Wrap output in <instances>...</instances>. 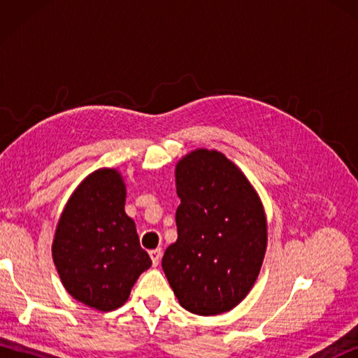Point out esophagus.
<instances>
[{
  "label": "esophagus",
  "mask_w": 358,
  "mask_h": 358,
  "mask_svg": "<svg viewBox=\"0 0 358 358\" xmlns=\"http://www.w3.org/2000/svg\"><path fill=\"white\" fill-rule=\"evenodd\" d=\"M150 258H152V263H154V266H158L159 260H162V249L157 248V249H152L149 252Z\"/></svg>",
  "instance_id": "34e87169"
}]
</instances>
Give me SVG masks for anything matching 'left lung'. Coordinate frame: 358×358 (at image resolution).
Returning a JSON list of instances; mask_svg holds the SVG:
<instances>
[{"instance_id":"obj_1","label":"left lung","mask_w":358,"mask_h":358,"mask_svg":"<svg viewBox=\"0 0 358 358\" xmlns=\"http://www.w3.org/2000/svg\"><path fill=\"white\" fill-rule=\"evenodd\" d=\"M178 238L163 271L180 305L196 315L227 313L260 273L268 223L246 175L222 152L196 149L175 167Z\"/></svg>"}]
</instances>
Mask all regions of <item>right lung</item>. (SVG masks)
<instances>
[{
	"mask_svg": "<svg viewBox=\"0 0 358 358\" xmlns=\"http://www.w3.org/2000/svg\"><path fill=\"white\" fill-rule=\"evenodd\" d=\"M124 203L126 185L117 169L92 172L71 195L52 243L66 291L103 313L123 306L152 264Z\"/></svg>",
	"mask_w": 358,
	"mask_h": 358,
	"instance_id": "obj_1",
	"label": "right lung"
}]
</instances>
